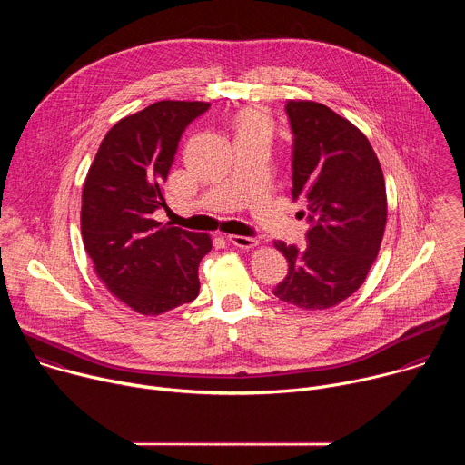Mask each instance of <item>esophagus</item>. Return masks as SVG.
<instances>
[{
	"label": "esophagus",
	"mask_w": 465,
	"mask_h": 465,
	"mask_svg": "<svg viewBox=\"0 0 465 465\" xmlns=\"http://www.w3.org/2000/svg\"><path fill=\"white\" fill-rule=\"evenodd\" d=\"M228 241L239 248H253L259 244L255 237H244V235H228Z\"/></svg>",
	"instance_id": "34e87169"
}]
</instances>
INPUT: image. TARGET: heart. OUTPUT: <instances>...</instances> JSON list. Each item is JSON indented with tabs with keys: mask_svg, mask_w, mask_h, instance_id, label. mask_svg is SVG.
I'll list each match as a JSON object with an SVG mask.
<instances>
[{
	"mask_svg": "<svg viewBox=\"0 0 465 465\" xmlns=\"http://www.w3.org/2000/svg\"><path fill=\"white\" fill-rule=\"evenodd\" d=\"M239 132H257V134L269 136L272 130L271 117L261 108H246L237 115Z\"/></svg>",
	"mask_w": 465,
	"mask_h": 465,
	"instance_id": "b5f03b06",
	"label": "heart"
}]
</instances>
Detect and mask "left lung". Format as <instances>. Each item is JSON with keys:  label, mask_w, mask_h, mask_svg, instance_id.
Returning a JSON list of instances; mask_svg holds the SVG:
<instances>
[{"label": "left lung", "mask_w": 465, "mask_h": 465, "mask_svg": "<svg viewBox=\"0 0 465 465\" xmlns=\"http://www.w3.org/2000/svg\"><path fill=\"white\" fill-rule=\"evenodd\" d=\"M292 130V201H302L307 246L276 241L289 272L274 296L291 305L329 309L366 280L386 226L381 163L362 132L331 108L289 101Z\"/></svg>", "instance_id": "left-lung-1"}]
</instances>
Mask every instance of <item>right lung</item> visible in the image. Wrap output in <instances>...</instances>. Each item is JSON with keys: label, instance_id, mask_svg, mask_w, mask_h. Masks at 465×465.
Wrapping results in <instances>:
<instances>
[{"label": "right lung", "instance_id": "add662e5", "mask_svg": "<svg viewBox=\"0 0 465 465\" xmlns=\"http://www.w3.org/2000/svg\"><path fill=\"white\" fill-rule=\"evenodd\" d=\"M210 103L158 101L117 121L104 136L83 189L86 253L108 291L140 314H162L198 296L208 233L153 219L165 208L163 182L178 142Z\"/></svg>", "mask_w": 465, "mask_h": 465}]
</instances>
